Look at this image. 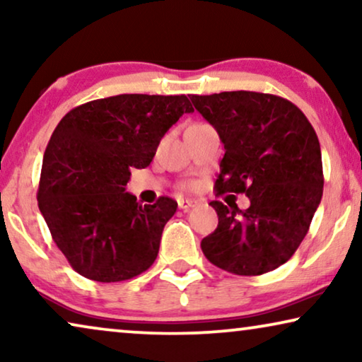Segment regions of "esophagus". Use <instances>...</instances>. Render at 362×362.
<instances>
[{"instance_id":"esophagus-1","label":"esophagus","mask_w":362,"mask_h":362,"mask_svg":"<svg viewBox=\"0 0 362 362\" xmlns=\"http://www.w3.org/2000/svg\"><path fill=\"white\" fill-rule=\"evenodd\" d=\"M196 204H197V202L194 199H180V201H177V206H180V209H182V211H189Z\"/></svg>"}]
</instances>
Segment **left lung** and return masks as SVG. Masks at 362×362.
<instances>
[{
    "label": "left lung",
    "instance_id": "obj_1",
    "mask_svg": "<svg viewBox=\"0 0 362 362\" xmlns=\"http://www.w3.org/2000/svg\"><path fill=\"white\" fill-rule=\"evenodd\" d=\"M189 98L224 143L217 194L244 192L250 199L245 211L212 201L219 224L201 249L211 264L230 274L275 270L298 249L323 196L318 136L295 103L272 93Z\"/></svg>",
    "mask_w": 362,
    "mask_h": 362
}]
</instances>
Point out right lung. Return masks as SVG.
<instances>
[{"label":"right lung","instance_id":"add662e5","mask_svg":"<svg viewBox=\"0 0 362 362\" xmlns=\"http://www.w3.org/2000/svg\"><path fill=\"white\" fill-rule=\"evenodd\" d=\"M191 112L186 95L122 93L72 108L59 122L44 153L37 204L77 274L123 281L156 260L177 202L161 196L143 206L125 186L132 168L150 165L165 133Z\"/></svg>","mask_w":362,"mask_h":362}]
</instances>
